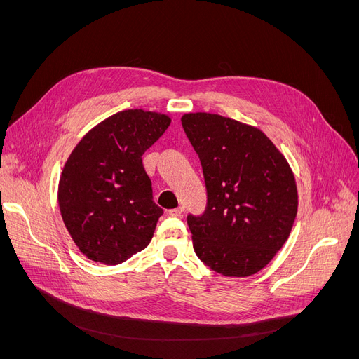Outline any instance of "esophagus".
Returning <instances> with one entry per match:
<instances>
[{"label": "esophagus", "mask_w": 359, "mask_h": 359, "mask_svg": "<svg viewBox=\"0 0 359 359\" xmlns=\"http://www.w3.org/2000/svg\"><path fill=\"white\" fill-rule=\"evenodd\" d=\"M183 212H184L183 206H179V208H173V210H168V215H172V217H182Z\"/></svg>", "instance_id": "1"}]
</instances>
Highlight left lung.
Here are the masks:
<instances>
[{"mask_svg":"<svg viewBox=\"0 0 359 359\" xmlns=\"http://www.w3.org/2000/svg\"><path fill=\"white\" fill-rule=\"evenodd\" d=\"M182 126L199 156L206 208L187 215L196 256L224 276H250L287 241L298 194L285 157L257 128L211 113Z\"/></svg>","mask_w":359,"mask_h":359,"instance_id":"8db88e82","label":"left lung"}]
</instances>
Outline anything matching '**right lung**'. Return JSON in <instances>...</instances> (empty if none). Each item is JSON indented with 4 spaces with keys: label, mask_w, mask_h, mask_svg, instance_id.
Here are the masks:
<instances>
[{
    "label": "right lung",
    "mask_w": 359,
    "mask_h": 359,
    "mask_svg": "<svg viewBox=\"0 0 359 359\" xmlns=\"http://www.w3.org/2000/svg\"><path fill=\"white\" fill-rule=\"evenodd\" d=\"M170 122L156 111L123 110L74 148L58 201L68 233L88 259L119 265L153 238L163 210L153 199L142 156Z\"/></svg>",
    "instance_id": "1"
}]
</instances>
